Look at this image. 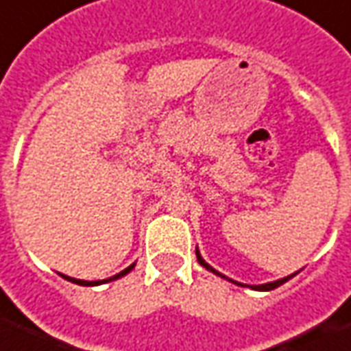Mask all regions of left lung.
Masks as SVG:
<instances>
[{
  "label": "left lung",
  "instance_id": "obj_1",
  "mask_svg": "<svg viewBox=\"0 0 351 351\" xmlns=\"http://www.w3.org/2000/svg\"><path fill=\"white\" fill-rule=\"evenodd\" d=\"M195 256H197V262H199L201 266H205V268L210 269L213 274H217V276H220V278H224L222 274H218L217 269L210 268L209 264H207V262L201 258V254H199V251H197V249H195ZM291 278H293V276H289V278H283V279H278V281H274V283H266V285H256V287H254V289H258V291H271V289H276V287L283 285V283H285V281H289V279H291ZM235 283H237V281H235ZM237 285H241V283H237ZM241 287H243V285H241Z\"/></svg>",
  "mask_w": 351,
  "mask_h": 351
}]
</instances>
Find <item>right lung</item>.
<instances>
[{
  "label": "right lung",
  "mask_w": 351,
  "mask_h": 351,
  "mask_svg": "<svg viewBox=\"0 0 351 351\" xmlns=\"http://www.w3.org/2000/svg\"><path fill=\"white\" fill-rule=\"evenodd\" d=\"M134 266V264H133ZM133 266H129V268H125L123 271H119L117 276H114V278H110V279H104V281H83V279H73V278H68V276H64L68 281H72V283H77V285H99V283H108V281H114V279L117 278H121V276H125V274H129L131 269H133Z\"/></svg>",
  "instance_id": "add662e5"
}]
</instances>
